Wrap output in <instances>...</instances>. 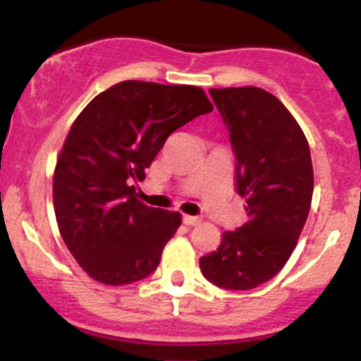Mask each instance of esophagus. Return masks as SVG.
Here are the masks:
<instances>
[{
	"instance_id": "34e87169",
	"label": "esophagus",
	"mask_w": 361,
	"mask_h": 361,
	"mask_svg": "<svg viewBox=\"0 0 361 361\" xmlns=\"http://www.w3.org/2000/svg\"><path fill=\"white\" fill-rule=\"evenodd\" d=\"M183 224L185 225H199L201 224V218L190 216V214H183Z\"/></svg>"
}]
</instances>
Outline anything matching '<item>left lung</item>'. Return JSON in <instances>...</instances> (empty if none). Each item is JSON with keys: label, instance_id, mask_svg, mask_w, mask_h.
I'll list each match as a JSON object with an SVG mask.
<instances>
[{"label": "left lung", "instance_id": "1", "mask_svg": "<svg viewBox=\"0 0 361 361\" xmlns=\"http://www.w3.org/2000/svg\"><path fill=\"white\" fill-rule=\"evenodd\" d=\"M231 133L235 190L246 221L225 231L201 260L204 278L227 290H251L274 278L297 246L314 188L305 134L285 104L258 87L209 89Z\"/></svg>", "mask_w": 361, "mask_h": 361}]
</instances>
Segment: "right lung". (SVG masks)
I'll use <instances>...</instances> for the list:
<instances>
[{"instance_id":"right-lung-1","label":"right lung","mask_w":361,"mask_h":361,"mask_svg":"<svg viewBox=\"0 0 361 361\" xmlns=\"http://www.w3.org/2000/svg\"><path fill=\"white\" fill-rule=\"evenodd\" d=\"M211 110L201 87L126 80L76 116L54 171V211L94 281L122 286L157 269L181 214L145 206L130 183L143 180L171 133Z\"/></svg>"}]
</instances>
